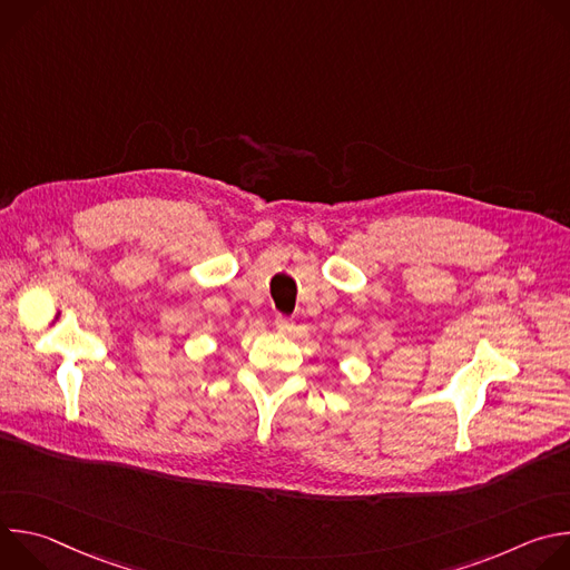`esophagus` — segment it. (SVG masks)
<instances>
[{"label":"esophagus","instance_id":"34e87169","mask_svg":"<svg viewBox=\"0 0 570 570\" xmlns=\"http://www.w3.org/2000/svg\"><path fill=\"white\" fill-rule=\"evenodd\" d=\"M275 330H277V332H282V334H286V332H291V330H293V320H291V317H286V315H282V313H279V315H277V317H275Z\"/></svg>","mask_w":570,"mask_h":570}]
</instances>
